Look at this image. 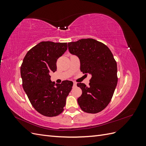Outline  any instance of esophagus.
<instances>
[{
  "instance_id": "esophagus-1",
  "label": "esophagus",
  "mask_w": 146,
  "mask_h": 146,
  "mask_svg": "<svg viewBox=\"0 0 146 146\" xmlns=\"http://www.w3.org/2000/svg\"><path fill=\"white\" fill-rule=\"evenodd\" d=\"M73 85H74V86H76L77 85V83L74 82H73Z\"/></svg>"
}]
</instances>
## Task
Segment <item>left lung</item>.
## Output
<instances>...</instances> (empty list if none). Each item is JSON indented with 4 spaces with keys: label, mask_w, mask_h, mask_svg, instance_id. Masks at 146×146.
Masks as SVG:
<instances>
[{
    "label": "left lung",
    "mask_w": 146,
    "mask_h": 146,
    "mask_svg": "<svg viewBox=\"0 0 146 146\" xmlns=\"http://www.w3.org/2000/svg\"><path fill=\"white\" fill-rule=\"evenodd\" d=\"M68 48L80 59L81 71L92 76L89 86L77 83L82 90L77 99L79 106L88 113L102 111L111 101L117 83V63L112 52L104 44L92 38L69 42Z\"/></svg>",
    "instance_id": "obj_1"
}]
</instances>
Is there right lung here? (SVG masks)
Wrapping results in <instances>:
<instances>
[{
    "instance_id": "right-lung-1",
    "label": "right lung",
    "mask_w": 146,
    "mask_h": 146,
    "mask_svg": "<svg viewBox=\"0 0 146 146\" xmlns=\"http://www.w3.org/2000/svg\"><path fill=\"white\" fill-rule=\"evenodd\" d=\"M68 48L67 42L42 41L25 55L21 66L23 86L33 108L42 115L54 117L63 111L73 82L50 80L56 61Z\"/></svg>"
}]
</instances>
